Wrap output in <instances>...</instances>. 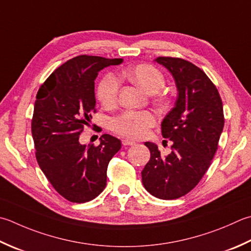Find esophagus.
Here are the masks:
<instances>
[{
    "instance_id": "1",
    "label": "esophagus",
    "mask_w": 251,
    "mask_h": 251,
    "mask_svg": "<svg viewBox=\"0 0 251 251\" xmlns=\"http://www.w3.org/2000/svg\"><path fill=\"white\" fill-rule=\"evenodd\" d=\"M122 144H123V146H134V145H136V142L132 140H129V139H123Z\"/></svg>"
}]
</instances>
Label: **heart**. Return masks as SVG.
Here are the masks:
<instances>
[{"mask_svg": "<svg viewBox=\"0 0 251 251\" xmlns=\"http://www.w3.org/2000/svg\"><path fill=\"white\" fill-rule=\"evenodd\" d=\"M123 75L149 93L158 92L164 86V76L150 64H138L127 68ZM120 91V81L113 74L102 77L97 89V97L102 105H114ZM155 124V116L150 111H125L111 120V128L128 138H141Z\"/></svg>", "mask_w": 251, "mask_h": 251, "instance_id": "heart-1", "label": "heart"}]
</instances>
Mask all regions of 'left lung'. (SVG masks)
Returning a JSON list of instances; mask_svg holds the SVG:
<instances>
[{
  "label": "left lung",
  "mask_w": 251,
  "mask_h": 251,
  "mask_svg": "<svg viewBox=\"0 0 251 251\" xmlns=\"http://www.w3.org/2000/svg\"><path fill=\"white\" fill-rule=\"evenodd\" d=\"M154 61L168 68L178 90L161 124L162 136L173 145L170 154L162 155L158 146L145 142L151 156L141 177L152 196L171 200L194 189L209 169L224 127L223 104L214 83L193 63L169 56Z\"/></svg>",
  "instance_id": "obj_1"
}]
</instances>
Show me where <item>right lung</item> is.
<instances>
[{
  "label": "right lung",
  "mask_w": 251,
  "mask_h": 251,
  "mask_svg": "<svg viewBox=\"0 0 251 251\" xmlns=\"http://www.w3.org/2000/svg\"><path fill=\"white\" fill-rule=\"evenodd\" d=\"M123 58L79 55L56 68L39 88L31 132L36 158L48 180L62 197L83 203L99 196L106 185L110 160L121 140L109 134L100 145H81L83 126L96 113L98 73Z\"/></svg>",
  "instance_id": "obj_1"
}]
</instances>
